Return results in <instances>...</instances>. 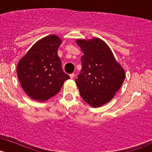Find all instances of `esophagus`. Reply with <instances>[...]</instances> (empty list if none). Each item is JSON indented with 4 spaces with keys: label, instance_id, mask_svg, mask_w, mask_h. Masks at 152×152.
<instances>
[{
    "label": "esophagus",
    "instance_id": "obj_1",
    "mask_svg": "<svg viewBox=\"0 0 152 152\" xmlns=\"http://www.w3.org/2000/svg\"><path fill=\"white\" fill-rule=\"evenodd\" d=\"M70 77L72 79H73L74 77H75V74H71V75H70Z\"/></svg>",
    "mask_w": 152,
    "mask_h": 152
}]
</instances>
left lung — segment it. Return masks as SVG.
I'll return each mask as SVG.
<instances>
[{
  "label": "left lung",
  "instance_id": "left-lung-1",
  "mask_svg": "<svg viewBox=\"0 0 152 152\" xmlns=\"http://www.w3.org/2000/svg\"><path fill=\"white\" fill-rule=\"evenodd\" d=\"M84 53L80 75L75 79L83 100L92 107L110 101L121 88L125 71L114 58L112 51L99 38L77 39Z\"/></svg>",
  "mask_w": 152,
  "mask_h": 152
}]
</instances>
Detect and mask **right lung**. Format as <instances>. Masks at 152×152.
<instances>
[{
    "instance_id": "obj_1",
    "label": "right lung",
    "mask_w": 152,
    "mask_h": 152,
    "mask_svg": "<svg viewBox=\"0 0 152 152\" xmlns=\"http://www.w3.org/2000/svg\"><path fill=\"white\" fill-rule=\"evenodd\" d=\"M61 43V39L56 35L45 36L36 42L18 62L17 72L21 87L33 100H49L70 78L63 72L58 56Z\"/></svg>"
}]
</instances>
